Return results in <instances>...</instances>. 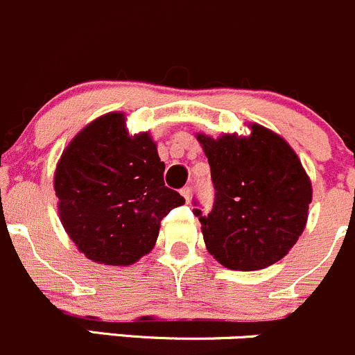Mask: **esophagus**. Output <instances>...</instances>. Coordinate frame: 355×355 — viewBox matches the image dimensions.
Masks as SVG:
<instances>
[{"label":"esophagus","instance_id":"1","mask_svg":"<svg viewBox=\"0 0 355 355\" xmlns=\"http://www.w3.org/2000/svg\"><path fill=\"white\" fill-rule=\"evenodd\" d=\"M180 194L182 196H184V198H185V201H191V189H189V187H184V189H182V191H180Z\"/></svg>","mask_w":355,"mask_h":355}]
</instances>
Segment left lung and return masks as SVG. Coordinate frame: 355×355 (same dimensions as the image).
I'll list each match as a JSON object with an SVG mask.
<instances>
[{
    "mask_svg": "<svg viewBox=\"0 0 355 355\" xmlns=\"http://www.w3.org/2000/svg\"><path fill=\"white\" fill-rule=\"evenodd\" d=\"M239 137L199 133L215 185L201 222L206 250L230 270H258L286 257L307 223L311 178L286 140L260 125Z\"/></svg>",
    "mask_w": 355,
    "mask_h": 355,
    "instance_id": "1",
    "label": "left lung"
}]
</instances>
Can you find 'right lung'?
Wrapping results in <instances>:
<instances>
[{
  "label": "right lung",
  "mask_w": 355,
  "mask_h": 355,
  "mask_svg": "<svg viewBox=\"0 0 355 355\" xmlns=\"http://www.w3.org/2000/svg\"><path fill=\"white\" fill-rule=\"evenodd\" d=\"M163 171L153 137L130 135L123 112L101 116L69 142L53 187L62 225L86 258L126 267L153 250L161 220L185 202Z\"/></svg>",
  "instance_id": "1"
}]
</instances>
